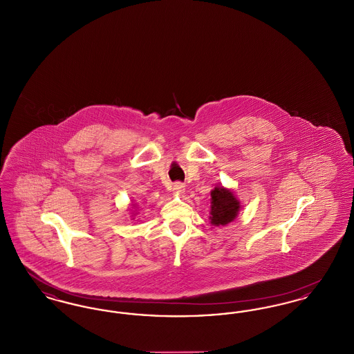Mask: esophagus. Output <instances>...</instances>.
Returning a JSON list of instances; mask_svg holds the SVG:
<instances>
[{
    "label": "esophagus",
    "mask_w": 354,
    "mask_h": 354,
    "mask_svg": "<svg viewBox=\"0 0 354 354\" xmlns=\"http://www.w3.org/2000/svg\"><path fill=\"white\" fill-rule=\"evenodd\" d=\"M172 191L176 195H182V194H185V185L183 183H175L172 187Z\"/></svg>",
    "instance_id": "34e87169"
}]
</instances>
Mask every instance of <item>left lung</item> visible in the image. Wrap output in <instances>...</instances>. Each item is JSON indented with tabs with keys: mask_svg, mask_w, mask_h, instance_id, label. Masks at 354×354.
Instances as JSON below:
<instances>
[{
	"mask_svg": "<svg viewBox=\"0 0 354 354\" xmlns=\"http://www.w3.org/2000/svg\"><path fill=\"white\" fill-rule=\"evenodd\" d=\"M241 205L231 188L216 185L211 191V209L208 219L212 225H227L237 218Z\"/></svg>",
	"mask_w": 354,
	"mask_h": 354,
	"instance_id": "8db88e82",
	"label": "left lung"
}]
</instances>
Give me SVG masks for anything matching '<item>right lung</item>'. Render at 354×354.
<instances>
[{
	"label": "right lung",
	"instance_id": "obj_1",
	"mask_svg": "<svg viewBox=\"0 0 354 354\" xmlns=\"http://www.w3.org/2000/svg\"><path fill=\"white\" fill-rule=\"evenodd\" d=\"M133 205H134V207H136V204H133ZM135 211H133V212H131V214H134ZM135 215H136V214H135ZM131 216H133V215H131Z\"/></svg>",
	"mask_w": 354,
	"mask_h": 354
}]
</instances>
